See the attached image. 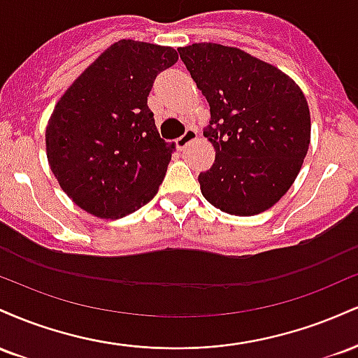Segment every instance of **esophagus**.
I'll return each mask as SVG.
<instances>
[{"mask_svg": "<svg viewBox=\"0 0 358 358\" xmlns=\"http://www.w3.org/2000/svg\"><path fill=\"white\" fill-rule=\"evenodd\" d=\"M196 136H199V133H196L193 127H187V131H185L182 136L176 138L175 145H176V148H178V150H183V148H187L192 141H195Z\"/></svg>", "mask_w": 358, "mask_h": 358, "instance_id": "1", "label": "esophagus"}]
</instances>
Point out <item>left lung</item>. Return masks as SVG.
<instances>
[{
	"mask_svg": "<svg viewBox=\"0 0 358 358\" xmlns=\"http://www.w3.org/2000/svg\"><path fill=\"white\" fill-rule=\"evenodd\" d=\"M178 52L210 106L203 134L215 162L199 175L203 196L231 215L268 210L289 190L308 153L305 94L285 72L239 48L193 43Z\"/></svg>",
	"mask_w": 358,
	"mask_h": 358,
	"instance_id": "8db88e82",
	"label": "left lung"
}]
</instances>
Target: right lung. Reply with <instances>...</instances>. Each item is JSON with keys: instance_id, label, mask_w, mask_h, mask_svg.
Wrapping results in <instances>:
<instances>
[{"instance_id": "add662e5", "label": "right lung", "mask_w": 358, "mask_h": 358, "mask_svg": "<svg viewBox=\"0 0 358 358\" xmlns=\"http://www.w3.org/2000/svg\"><path fill=\"white\" fill-rule=\"evenodd\" d=\"M176 60L171 47L119 40L57 102L45 133L48 165L85 212L119 219L158 192L175 145L159 138L148 96Z\"/></svg>"}]
</instances>
